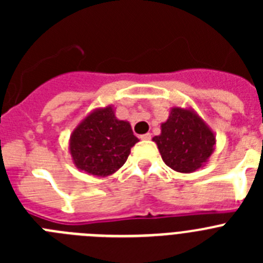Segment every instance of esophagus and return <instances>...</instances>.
I'll return each mask as SVG.
<instances>
[{
	"mask_svg": "<svg viewBox=\"0 0 263 263\" xmlns=\"http://www.w3.org/2000/svg\"><path fill=\"white\" fill-rule=\"evenodd\" d=\"M141 139H143V141H148V139L152 138V134L150 133H146V134H142V136L139 137Z\"/></svg>",
	"mask_w": 263,
	"mask_h": 263,
	"instance_id": "34e87169",
	"label": "esophagus"
}]
</instances>
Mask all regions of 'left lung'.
I'll use <instances>...</instances> for the list:
<instances>
[{
  "mask_svg": "<svg viewBox=\"0 0 263 263\" xmlns=\"http://www.w3.org/2000/svg\"><path fill=\"white\" fill-rule=\"evenodd\" d=\"M164 163L174 171L194 173L210 160L216 136L210 125L192 108L173 106L160 124V134L153 138Z\"/></svg>",
  "mask_w": 263,
  "mask_h": 263,
  "instance_id": "left-lung-1",
  "label": "left lung"
}]
</instances>
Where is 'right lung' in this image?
<instances>
[{"label":"right lung","mask_w":263,"mask_h":263,"mask_svg":"<svg viewBox=\"0 0 263 263\" xmlns=\"http://www.w3.org/2000/svg\"><path fill=\"white\" fill-rule=\"evenodd\" d=\"M137 142L129 122L118 120L115 106L108 105L95 109L79 122L69 137L68 150L80 171L105 178L124 166Z\"/></svg>","instance_id":"obj_1"}]
</instances>
